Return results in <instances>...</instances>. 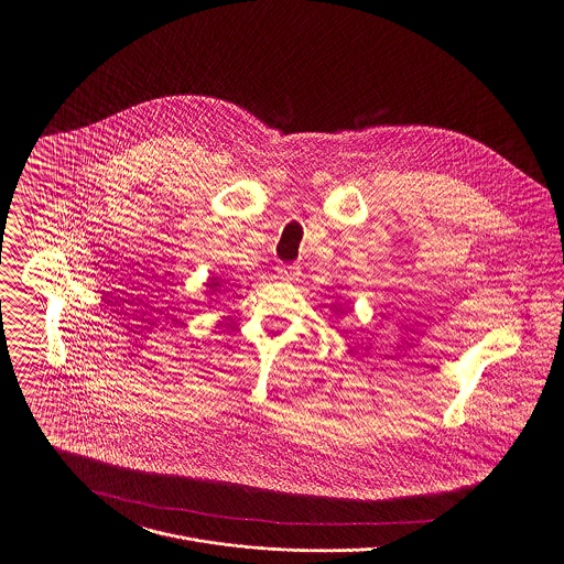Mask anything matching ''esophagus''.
I'll return each mask as SVG.
<instances>
[{"label":"esophagus","instance_id":"34e87169","mask_svg":"<svg viewBox=\"0 0 564 564\" xmlns=\"http://www.w3.org/2000/svg\"><path fill=\"white\" fill-rule=\"evenodd\" d=\"M276 274H279V279H283V281H295V279L300 276V269L294 267V264H281V267L276 269Z\"/></svg>","mask_w":564,"mask_h":564}]
</instances>
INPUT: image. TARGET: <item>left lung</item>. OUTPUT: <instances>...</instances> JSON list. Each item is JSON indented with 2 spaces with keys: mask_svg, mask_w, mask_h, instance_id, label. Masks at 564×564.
I'll use <instances>...</instances> for the list:
<instances>
[{
  "mask_svg": "<svg viewBox=\"0 0 564 564\" xmlns=\"http://www.w3.org/2000/svg\"><path fill=\"white\" fill-rule=\"evenodd\" d=\"M334 308H336V306H334ZM338 308H340V306H338ZM338 308H336V311H338ZM343 313H345V311H343Z\"/></svg>",
  "mask_w": 564,
  "mask_h": 564,
  "instance_id": "left-lung-1",
  "label": "left lung"
}]
</instances>
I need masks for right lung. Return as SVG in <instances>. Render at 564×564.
Returning <instances> with one entry per match:
<instances>
[{"label": "right lung", "mask_w": 564, "mask_h": 564, "mask_svg": "<svg viewBox=\"0 0 564 564\" xmlns=\"http://www.w3.org/2000/svg\"><path fill=\"white\" fill-rule=\"evenodd\" d=\"M205 285H207V288H209V290H219V281H217V279H215V276H212V279H209V281H207V283H205Z\"/></svg>", "instance_id": "right-lung-1"}]
</instances>
